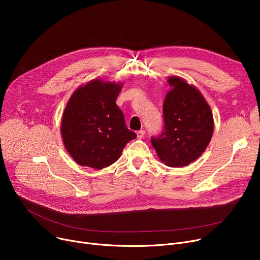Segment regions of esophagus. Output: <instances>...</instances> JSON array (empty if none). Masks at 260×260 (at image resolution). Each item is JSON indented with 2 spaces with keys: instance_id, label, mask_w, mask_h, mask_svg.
Here are the masks:
<instances>
[{
  "instance_id": "obj_1",
  "label": "esophagus",
  "mask_w": 260,
  "mask_h": 260,
  "mask_svg": "<svg viewBox=\"0 0 260 260\" xmlns=\"http://www.w3.org/2000/svg\"><path fill=\"white\" fill-rule=\"evenodd\" d=\"M144 135H145V131L144 129H140V131L137 132V137L139 139H142L144 137Z\"/></svg>"
}]
</instances>
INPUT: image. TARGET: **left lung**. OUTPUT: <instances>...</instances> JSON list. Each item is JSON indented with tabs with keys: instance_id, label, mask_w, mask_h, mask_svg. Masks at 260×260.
<instances>
[{
	"instance_id": "obj_1",
	"label": "left lung",
	"mask_w": 260,
	"mask_h": 260,
	"mask_svg": "<svg viewBox=\"0 0 260 260\" xmlns=\"http://www.w3.org/2000/svg\"><path fill=\"white\" fill-rule=\"evenodd\" d=\"M173 88L163 102L165 126L151 141L160 160L171 168H181L206 151L213 131L211 108L194 86L178 77H170Z\"/></svg>"
}]
</instances>
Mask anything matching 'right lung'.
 <instances>
[{
	"label": "right lung",
	"instance_id": "right-lung-1",
	"mask_svg": "<svg viewBox=\"0 0 260 260\" xmlns=\"http://www.w3.org/2000/svg\"><path fill=\"white\" fill-rule=\"evenodd\" d=\"M121 84L92 80L68 101L61 134L68 153L80 166L101 170L115 163L125 144L137 137L125 125L116 104Z\"/></svg>",
	"mask_w": 260,
	"mask_h": 260
}]
</instances>
